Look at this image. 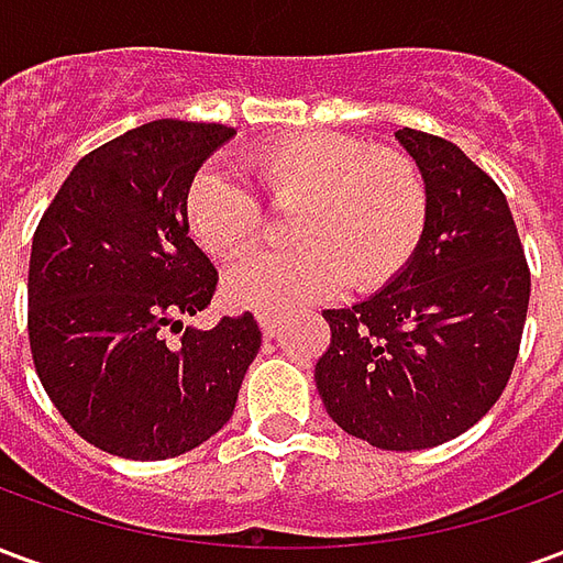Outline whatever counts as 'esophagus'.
I'll return each mask as SVG.
<instances>
[{
	"mask_svg": "<svg viewBox=\"0 0 563 563\" xmlns=\"http://www.w3.org/2000/svg\"><path fill=\"white\" fill-rule=\"evenodd\" d=\"M258 329H262V334L265 338H274L277 331H280V322H277V317H268V313H258Z\"/></svg>",
	"mask_w": 563,
	"mask_h": 563,
	"instance_id": "esophagus-1",
	"label": "esophagus"
}]
</instances>
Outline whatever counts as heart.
<instances>
[{"label": "heart", "mask_w": 563, "mask_h": 563, "mask_svg": "<svg viewBox=\"0 0 563 563\" xmlns=\"http://www.w3.org/2000/svg\"><path fill=\"white\" fill-rule=\"evenodd\" d=\"M246 172L271 208L295 210L289 234L298 246L238 262L225 274L232 305L280 317L325 301L343 283L377 292L419 250L428 189L401 150L305 132L253 150ZM184 217L198 246L220 258L253 250L268 225L262 201L217 168H201L189 180Z\"/></svg>", "instance_id": "1"}]
</instances>
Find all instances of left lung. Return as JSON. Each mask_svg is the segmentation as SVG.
<instances>
[{"label":"left lung","mask_w":563,"mask_h":563,"mask_svg":"<svg viewBox=\"0 0 563 563\" xmlns=\"http://www.w3.org/2000/svg\"><path fill=\"white\" fill-rule=\"evenodd\" d=\"M395 139L428 189L422 241L367 301L322 310L331 343L313 379L346 434L413 452L464 434L507 389L531 271L500 186L464 150L416 129Z\"/></svg>","instance_id":"1"}]
</instances>
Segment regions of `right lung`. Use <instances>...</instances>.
Here are the masks:
<instances>
[{
  "label": "right lung",
  "instance_id": "add662e5",
  "mask_svg": "<svg viewBox=\"0 0 563 563\" xmlns=\"http://www.w3.org/2000/svg\"><path fill=\"white\" fill-rule=\"evenodd\" d=\"M153 120L87 153L44 210L30 256V350L47 398L87 443L132 461L201 446L234 413L262 331L253 313L184 329L217 292L184 196L232 139Z\"/></svg>",
  "mask_w": 563,
  "mask_h": 563
}]
</instances>
